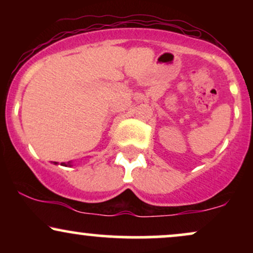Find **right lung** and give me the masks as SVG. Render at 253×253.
Segmentation results:
<instances>
[{
    "mask_svg": "<svg viewBox=\"0 0 253 253\" xmlns=\"http://www.w3.org/2000/svg\"><path fill=\"white\" fill-rule=\"evenodd\" d=\"M63 165H65V167H66V164H63Z\"/></svg>",
    "mask_w": 253,
    "mask_h": 253,
    "instance_id": "1",
    "label": "right lung"
}]
</instances>
